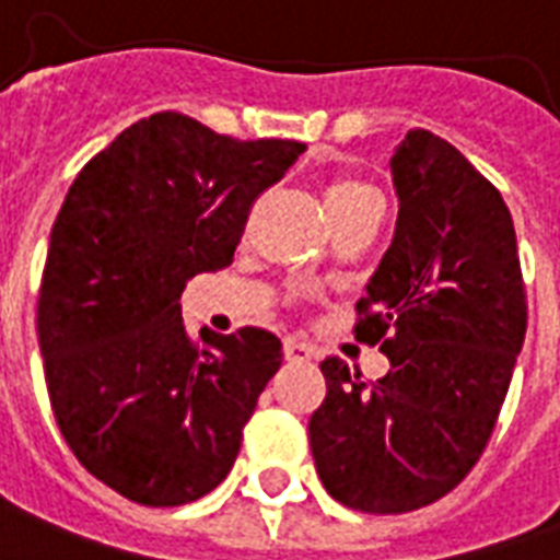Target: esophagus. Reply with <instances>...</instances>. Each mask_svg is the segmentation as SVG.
<instances>
[{"instance_id": "34e87169", "label": "esophagus", "mask_w": 560, "mask_h": 560, "mask_svg": "<svg viewBox=\"0 0 560 560\" xmlns=\"http://www.w3.org/2000/svg\"><path fill=\"white\" fill-rule=\"evenodd\" d=\"M284 358L290 363H307V360L314 358V346H307L305 340H296V337H288L284 340Z\"/></svg>"}]
</instances>
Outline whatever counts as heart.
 <instances>
[{
    "mask_svg": "<svg viewBox=\"0 0 560 560\" xmlns=\"http://www.w3.org/2000/svg\"><path fill=\"white\" fill-rule=\"evenodd\" d=\"M372 197H377V191H374L369 183H363V179H354V177L334 179V183H328V186H325V194H323L328 218L340 214V211L354 209V206L372 200Z\"/></svg>",
    "mask_w": 560,
    "mask_h": 560,
    "instance_id": "b5f03b06",
    "label": "heart"
}]
</instances>
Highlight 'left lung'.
Masks as SVG:
<instances>
[{
	"label": "left lung",
	"instance_id": "8db88e82",
	"mask_svg": "<svg viewBox=\"0 0 560 560\" xmlns=\"http://www.w3.org/2000/svg\"><path fill=\"white\" fill-rule=\"evenodd\" d=\"M398 223L358 302V340L389 372L325 358L307 424L325 491L404 514L459 486L486 451L526 337L517 237L500 191L451 142L409 130L389 160Z\"/></svg>",
	"mask_w": 560,
	"mask_h": 560
}]
</instances>
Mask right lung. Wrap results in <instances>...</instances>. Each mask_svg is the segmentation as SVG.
<instances>
[{
    "instance_id": "right-lung-1",
    "label": "right lung",
    "mask_w": 560,
    "mask_h": 560,
    "mask_svg": "<svg viewBox=\"0 0 560 560\" xmlns=\"http://www.w3.org/2000/svg\"><path fill=\"white\" fill-rule=\"evenodd\" d=\"M299 153L153 113L83 165L57 211L37 299L48 398L78 462L133 503H194L235 465L281 342L264 328L194 340L179 296L232 264L253 202Z\"/></svg>"
}]
</instances>
